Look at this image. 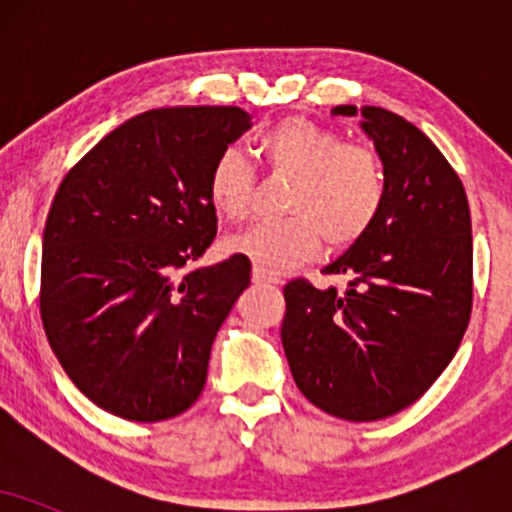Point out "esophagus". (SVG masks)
I'll list each match as a JSON object with an SVG mask.
<instances>
[{
	"mask_svg": "<svg viewBox=\"0 0 512 512\" xmlns=\"http://www.w3.org/2000/svg\"><path fill=\"white\" fill-rule=\"evenodd\" d=\"M252 281H255V284H279V276L276 274H269V272H264V269H252Z\"/></svg>",
	"mask_w": 512,
	"mask_h": 512,
	"instance_id": "obj_1",
	"label": "esophagus"
}]
</instances>
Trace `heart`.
I'll use <instances>...</instances> for the list:
<instances>
[{
    "mask_svg": "<svg viewBox=\"0 0 512 512\" xmlns=\"http://www.w3.org/2000/svg\"><path fill=\"white\" fill-rule=\"evenodd\" d=\"M257 154L274 175H289L284 211L289 219L255 223L228 236L223 248L257 269L276 274L327 250H346L373 228L387 195L380 156L366 144L342 142L337 132L308 117L279 120L257 139ZM216 214L240 221L255 195V173L238 149L216 154L207 175Z\"/></svg>",
    "mask_w": 512,
    "mask_h": 512,
    "instance_id": "obj_1",
    "label": "heart"
}]
</instances>
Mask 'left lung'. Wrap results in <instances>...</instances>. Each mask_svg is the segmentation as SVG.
<instances>
[{
    "instance_id": "8db88e82",
    "label": "left lung",
    "mask_w": 512,
    "mask_h": 512,
    "mask_svg": "<svg viewBox=\"0 0 512 512\" xmlns=\"http://www.w3.org/2000/svg\"><path fill=\"white\" fill-rule=\"evenodd\" d=\"M332 115H356L337 105ZM387 195L373 228L325 274L320 291L284 286L281 344L298 390L346 421H378L414 404L455 356L472 315V219L462 180L438 146L385 108H363Z\"/></svg>"
}]
</instances>
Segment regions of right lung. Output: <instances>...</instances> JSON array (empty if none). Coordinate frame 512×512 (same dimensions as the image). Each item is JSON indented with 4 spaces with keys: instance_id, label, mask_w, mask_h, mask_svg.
I'll use <instances>...</instances> for the list:
<instances>
[{
    "instance_id": "1",
    "label": "right lung",
    "mask_w": 512,
    "mask_h": 512,
    "mask_svg": "<svg viewBox=\"0 0 512 512\" xmlns=\"http://www.w3.org/2000/svg\"><path fill=\"white\" fill-rule=\"evenodd\" d=\"M236 105L158 108L120 125L64 175L45 221L40 317L93 404L173 419L207 383L216 332L250 262L192 267L216 238L209 166L245 129Z\"/></svg>"
}]
</instances>
